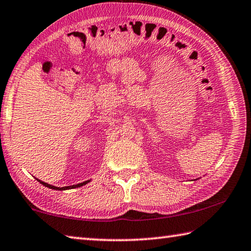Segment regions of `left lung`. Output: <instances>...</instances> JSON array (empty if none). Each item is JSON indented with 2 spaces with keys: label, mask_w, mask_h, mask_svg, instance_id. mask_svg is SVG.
Instances as JSON below:
<instances>
[{
  "label": "left lung",
  "mask_w": 251,
  "mask_h": 251,
  "mask_svg": "<svg viewBox=\"0 0 251 251\" xmlns=\"http://www.w3.org/2000/svg\"><path fill=\"white\" fill-rule=\"evenodd\" d=\"M195 180H197V179H195Z\"/></svg>",
  "instance_id": "8db88e82"
}]
</instances>
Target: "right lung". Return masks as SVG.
<instances>
[{
  "label": "right lung",
  "mask_w": 251,
  "mask_h": 251,
  "mask_svg": "<svg viewBox=\"0 0 251 251\" xmlns=\"http://www.w3.org/2000/svg\"><path fill=\"white\" fill-rule=\"evenodd\" d=\"M36 179L39 181V183L42 184L43 186H46V187L50 188V189H54V190H67V189L78 188V187H81V186L86 185L87 183H89V181H90V180H86V181H83V183H79V184H77V185H73V186H65V187H56V186H53V185H50V184H48V183H44V181H42V180H40V179H38V178H36Z\"/></svg>",
  "instance_id": "add662e5"
}]
</instances>
